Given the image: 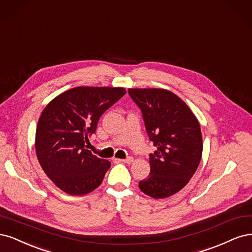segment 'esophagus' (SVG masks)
<instances>
[{
	"label": "esophagus",
	"mask_w": 252,
	"mask_h": 252,
	"mask_svg": "<svg viewBox=\"0 0 252 252\" xmlns=\"http://www.w3.org/2000/svg\"><path fill=\"white\" fill-rule=\"evenodd\" d=\"M120 161H123V162H125V163L129 164V163H132V162L134 161V158L133 157H126V159H123V160H120Z\"/></svg>",
	"instance_id": "obj_1"
}]
</instances>
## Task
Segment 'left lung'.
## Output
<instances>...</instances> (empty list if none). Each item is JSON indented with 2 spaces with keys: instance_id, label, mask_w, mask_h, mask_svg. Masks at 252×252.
Listing matches in <instances>:
<instances>
[{
  "instance_id": "1",
  "label": "left lung",
  "mask_w": 252,
  "mask_h": 252,
  "mask_svg": "<svg viewBox=\"0 0 252 252\" xmlns=\"http://www.w3.org/2000/svg\"><path fill=\"white\" fill-rule=\"evenodd\" d=\"M140 109L145 129L156 151L150 154V176L139 181L142 192L163 199L181 190L199 166L202 134L186 103L163 89H128Z\"/></svg>"
}]
</instances>
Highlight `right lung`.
I'll list each match as a JSON object with an SVG mask.
<instances>
[{
  "instance_id": "right-lung-1",
  "label": "right lung",
  "mask_w": 252,
  "mask_h": 252,
  "mask_svg": "<svg viewBox=\"0 0 252 252\" xmlns=\"http://www.w3.org/2000/svg\"><path fill=\"white\" fill-rule=\"evenodd\" d=\"M125 94L124 88L77 87L44 109L36 126V156L46 175L64 192L80 196L101 184L111 162L87 150L86 143L100 116Z\"/></svg>"
}]
</instances>
